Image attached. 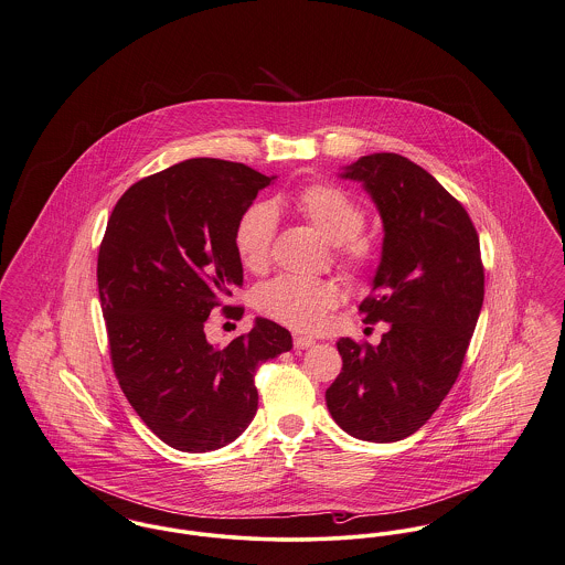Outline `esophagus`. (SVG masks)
<instances>
[{"mask_svg":"<svg viewBox=\"0 0 565 565\" xmlns=\"http://www.w3.org/2000/svg\"><path fill=\"white\" fill-rule=\"evenodd\" d=\"M311 345H316V341H313L311 337H302V334L295 337V348H297V350H307V348H311Z\"/></svg>","mask_w":565,"mask_h":565,"instance_id":"1","label":"esophagus"}]
</instances>
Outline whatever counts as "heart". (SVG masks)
I'll list each match as a JSON object with an SVG mask.
<instances>
[{"mask_svg":"<svg viewBox=\"0 0 565 565\" xmlns=\"http://www.w3.org/2000/svg\"><path fill=\"white\" fill-rule=\"evenodd\" d=\"M300 215L332 245H339L341 263L352 273H363L375 263V247L361 231L365 226L363 206L341 188L318 183L295 196ZM275 215L270 206H249L234 226V247L241 265L263 273L270 263ZM339 302V286L332 279H302L281 275L265 284L256 295V307L266 318L295 331H320L329 311Z\"/></svg>","mask_w":565,"mask_h":565,"instance_id":"obj_1","label":"heart"}]
</instances>
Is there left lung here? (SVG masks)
<instances>
[{"label":"left lung","instance_id":"8db88e82","mask_svg":"<svg viewBox=\"0 0 565 565\" xmlns=\"http://www.w3.org/2000/svg\"><path fill=\"white\" fill-rule=\"evenodd\" d=\"M339 177L359 181L382 217L359 311L388 331L377 345L337 341L343 366L327 405L352 437L388 444L418 431L459 377L484 300L480 241L461 202L403 156H363Z\"/></svg>","mask_w":565,"mask_h":565}]
</instances>
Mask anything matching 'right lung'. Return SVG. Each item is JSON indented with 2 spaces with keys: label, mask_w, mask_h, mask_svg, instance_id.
Returning a JSON list of instances; mask_svg holds the SVG:
<instances>
[{
  "label": "right lung",
  "mask_w": 565,
  "mask_h": 565,
  "mask_svg": "<svg viewBox=\"0 0 565 565\" xmlns=\"http://www.w3.org/2000/svg\"><path fill=\"white\" fill-rule=\"evenodd\" d=\"M275 179L194 158L140 179L110 213L98 290L113 369L142 423L174 450L234 441L258 409L256 369L292 348L266 318L226 348L204 334L209 313L243 286L234 226Z\"/></svg>",
  "instance_id": "right-lung-1"
}]
</instances>
